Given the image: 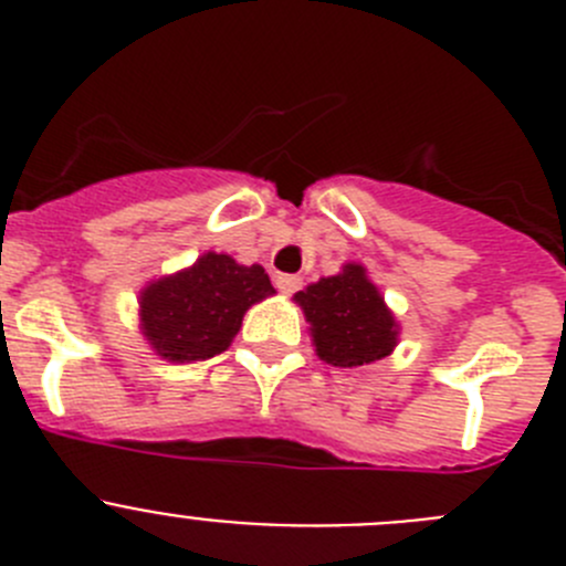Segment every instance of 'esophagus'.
<instances>
[{
    "label": "esophagus",
    "instance_id": "obj_1",
    "mask_svg": "<svg viewBox=\"0 0 566 566\" xmlns=\"http://www.w3.org/2000/svg\"><path fill=\"white\" fill-rule=\"evenodd\" d=\"M274 283H277V289L283 294H294L300 289V283H303V280H300L297 274H280V277L274 280Z\"/></svg>",
    "mask_w": 566,
    "mask_h": 566
}]
</instances>
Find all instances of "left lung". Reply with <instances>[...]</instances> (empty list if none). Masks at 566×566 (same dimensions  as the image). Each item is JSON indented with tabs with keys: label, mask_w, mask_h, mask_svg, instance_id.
<instances>
[{
	"label": "left lung",
	"mask_w": 566,
	"mask_h": 566,
	"mask_svg": "<svg viewBox=\"0 0 566 566\" xmlns=\"http://www.w3.org/2000/svg\"><path fill=\"white\" fill-rule=\"evenodd\" d=\"M308 323L314 352L337 368H357L388 357L399 343V323L363 263H343L337 274L294 294Z\"/></svg>",
	"instance_id": "8db88e82"
}]
</instances>
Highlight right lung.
<instances>
[{
	"label": "right lung",
	"instance_id": "right-lung-1",
	"mask_svg": "<svg viewBox=\"0 0 566 566\" xmlns=\"http://www.w3.org/2000/svg\"><path fill=\"white\" fill-rule=\"evenodd\" d=\"M274 294L266 269L232 254L203 252L192 266L149 280L138 294V328L167 363H201L223 354L243 314Z\"/></svg>",
	"mask_w": 566,
	"mask_h": 566
}]
</instances>
